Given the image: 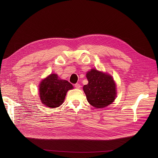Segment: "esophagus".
Masks as SVG:
<instances>
[{
  "label": "esophagus",
  "mask_w": 158,
  "mask_h": 158,
  "mask_svg": "<svg viewBox=\"0 0 158 158\" xmlns=\"http://www.w3.org/2000/svg\"><path fill=\"white\" fill-rule=\"evenodd\" d=\"M75 87H76L77 89H79V88H81V85L78 83H76V85H75Z\"/></svg>",
  "instance_id": "1"
}]
</instances>
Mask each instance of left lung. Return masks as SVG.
Instances as JSON below:
<instances>
[{
  "label": "left lung",
  "mask_w": 158,
  "mask_h": 158,
  "mask_svg": "<svg viewBox=\"0 0 158 158\" xmlns=\"http://www.w3.org/2000/svg\"><path fill=\"white\" fill-rule=\"evenodd\" d=\"M88 84L83 86L88 102L97 108L111 104L116 97V85L110 75L95 69L86 73Z\"/></svg>",
  "instance_id": "8db88e82"
}]
</instances>
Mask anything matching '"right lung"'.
I'll return each mask as SVG.
<instances>
[{"label": "right lung", "instance_id": "add662e5", "mask_svg": "<svg viewBox=\"0 0 158 158\" xmlns=\"http://www.w3.org/2000/svg\"><path fill=\"white\" fill-rule=\"evenodd\" d=\"M73 86L68 81L58 79L57 74H51L41 82L40 97L43 104L52 107H59L63 102L68 90Z\"/></svg>", "mask_w": 158, "mask_h": 158}]
</instances>
